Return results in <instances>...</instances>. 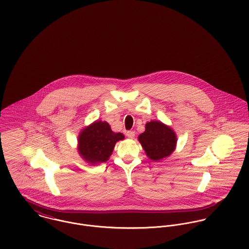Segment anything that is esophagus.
Here are the masks:
<instances>
[{"label":"esophagus","mask_w":249,"mask_h":249,"mask_svg":"<svg viewBox=\"0 0 249 249\" xmlns=\"http://www.w3.org/2000/svg\"><path fill=\"white\" fill-rule=\"evenodd\" d=\"M126 136L128 137V138H134V136H135V132L134 131H132V130H128V131H126Z\"/></svg>","instance_id":"34e87169"}]
</instances>
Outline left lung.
I'll return each instance as SVG.
<instances>
[{"instance_id": "8db88e82", "label": "left lung", "mask_w": 249, "mask_h": 249, "mask_svg": "<svg viewBox=\"0 0 249 249\" xmlns=\"http://www.w3.org/2000/svg\"><path fill=\"white\" fill-rule=\"evenodd\" d=\"M146 156L159 161L171 155L176 149L177 135L175 131L161 122L151 121L145 124V130L138 137Z\"/></svg>"}]
</instances>
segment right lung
Returning a JSON list of instances; mask_svg holds the SVG:
<instances>
[{
    "label": "right lung",
    "mask_w": 249,
    "mask_h": 249,
    "mask_svg": "<svg viewBox=\"0 0 249 249\" xmlns=\"http://www.w3.org/2000/svg\"><path fill=\"white\" fill-rule=\"evenodd\" d=\"M122 133L111 130L107 122L97 121L85 127L78 136V153L92 165L107 162L116 142L123 140Z\"/></svg>",
    "instance_id": "1"
}]
</instances>
